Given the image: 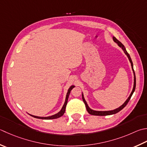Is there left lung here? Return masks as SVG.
<instances>
[{"label":"left lung","mask_w":147,"mask_h":147,"mask_svg":"<svg viewBox=\"0 0 147 147\" xmlns=\"http://www.w3.org/2000/svg\"><path fill=\"white\" fill-rule=\"evenodd\" d=\"M113 41L115 42L116 43H117V45H119V47H120V48L122 49L123 51V52H124L126 55L127 56L128 59L129 60V61H130V62H131L132 69H133V73H134V86H133V90H132L131 93L130 94V96H129V97H128L127 99L125 100V102L123 103V104L122 106H120L119 108L115 109V110H110V111H95V110H92V109H90V108L88 107L87 103V102H86V100H85V99L84 98V96H83V94L82 93V99L83 100V102H84V103H85V106H86V108H87V110L88 112V113L92 115L106 116V115H110L115 114V113H118V112H119L120 110H122V109L124 108L126 105H127L128 102L129 101V100H130V99H131L132 95H133V93H134V92L135 90V88H136V76H135V73H134V69H133V62H132V60L131 59V57H130V55H129V54L127 53V51H126V49H125V47L122 45V42H120L119 41V40H118L117 39H116V37H113Z\"/></svg>","instance_id":"1"}]
</instances>
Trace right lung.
Returning <instances> with one entry per match:
<instances>
[{
    "mask_svg": "<svg viewBox=\"0 0 147 147\" xmlns=\"http://www.w3.org/2000/svg\"><path fill=\"white\" fill-rule=\"evenodd\" d=\"M75 86L74 85H72L69 87V88L68 89V91H67V93L66 94V97H65V102L64 105H63L62 108L61 109V110H60L59 113H57L56 114L53 115H51L50 117H37V116H34L32 115H30V116L33 117L34 118H36V119H44V120H50V119H57V118H59L60 117H62L64 113H65V108H66V105H67V100H68V98H69V94L71 92V90L73 89Z\"/></svg>",
    "mask_w": 147,
    "mask_h": 147,
    "instance_id": "right-lung-1",
    "label": "right lung"
}]
</instances>
